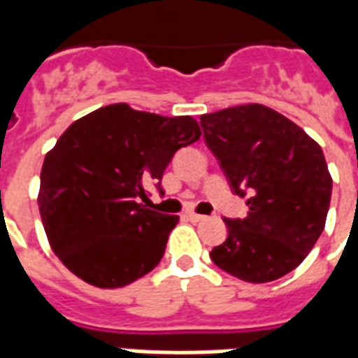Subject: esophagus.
Wrapping results in <instances>:
<instances>
[{
    "label": "esophagus",
    "mask_w": 358,
    "mask_h": 358,
    "mask_svg": "<svg viewBox=\"0 0 358 358\" xmlns=\"http://www.w3.org/2000/svg\"><path fill=\"white\" fill-rule=\"evenodd\" d=\"M187 218H189L192 222H201V220H205L207 217H203V215H197V213H189V215H187Z\"/></svg>",
    "instance_id": "1"
}]
</instances>
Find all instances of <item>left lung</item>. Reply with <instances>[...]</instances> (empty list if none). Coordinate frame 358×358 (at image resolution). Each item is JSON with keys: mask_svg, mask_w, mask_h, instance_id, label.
Returning a JSON list of instances; mask_svg holds the SVG:
<instances>
[{"mask_svg": "<svg viewBox=\"0 0 358 358\" xmlns=\"http://www.w3.org/2000/svg\"><path fill=\"white\" fill-rule=\"evenodd\" d=\"M205 143L248 215L224 218L228 238L210 259L228 274L264 284L297 268L326 224L331 176L320 145L270 107L249 103L201 115Z\"/></svg>", "mask_w": 358, "mask_h": 358, "instance_id": "1", "label": "left lung"}]
</instances>
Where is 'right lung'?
I'll return each instance as SVG.
<instances>
[{
	"label": "right lung",
	"instance_id": "1",
	"mask_svg": "<svg viewBox=\"0 0 358 358\" xmlns=\"http://www.w3.org/2000/svg\"><path fill=\"white\" fill-rule=\"evenodd\" d=\"M201 138L192 117H161L126 103L78 118L43 159L40 217L51 249L95 287H124L161 263L176 215L148 209L174 153Z\"/></svg>",
	"mask_w": 358,
	"mask_h": 358
}]
</instances>
